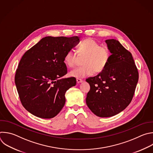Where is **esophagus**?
Instances as JSON below:
<instances>
[{
	"label": "esophagus",
	"mask_w": 153,
	"mask_h": 153,
	"mask_svg": "<svg viewBox=\"0 0 153 153\" xmlns=\"http://www.w3.org/2000/svg\"><path fill=\"white\" fill-rule=\"evenodd\" d=\"M76 82H77V83H82L83 82V80L80 79H76Z\"/></svg>",
	"instance_id": "34e87169"
}]
</instances>
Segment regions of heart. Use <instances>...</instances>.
Listing matches in <instances>:
<instances>
[{"mask_svg":"<svg viewBox=\"0 0 153 153\" xmlns=\"http://www.w3.org/2000/svg\"><path fill=\"white\" fill-rule=\"evenodd\" d=\"M111 52L106 46H101L100 43L93 38L84 39L79 45L77 53L73 49L67 51L64 56V62L70 67H74L79 58H83L84 65L72 70L69 75L77 79L85 78L91 76L94 71L99 73L107 65L111 58Z\"/></svg>","mask_w":153,"mask_h":153,"instance_id":"1","label":"heart"}]
</instances>
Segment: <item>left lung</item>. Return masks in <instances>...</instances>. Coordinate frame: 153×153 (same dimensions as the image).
Listing matches in <instances>:
<instances>
[{"label":"left lung","mask_w":153,"mask_h":153,"mask_svg":"<svg viewBox=\"0 0 153 153\" xmlns=\"http://www.w3.org/2000/svg\"><path fill=\"white\" fill-rule=\"evenodd\" d=\"M106 42L112 53L105 68L86 81L90 85L86 103L99 117H111L130 103L138 82L139 73L131 53L114 39Z\"/></svg>","instance_id":"left-lung-1"}]
</instances>
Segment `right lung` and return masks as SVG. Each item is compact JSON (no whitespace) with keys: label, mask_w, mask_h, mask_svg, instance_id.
I'll return each instance as SVG.
<instances>
[{"label":"right lung","mask_w":153,"mask_h":153,"mask_svg":"<svg viewBox=\"0 0 153 153\" xmlns=\"http://www.w3.org/2000/svg\"><path fill=\"white\" fill-rule=\"evenodd\" d=\"M79 37L46 36L25 52L15 75V83L23 107L44 119L56 116L65 103L66 91L76 84L67 73L64 56L79 42Z\"/></svg>","instance_id":"right-lung-1"}]
</instances>
